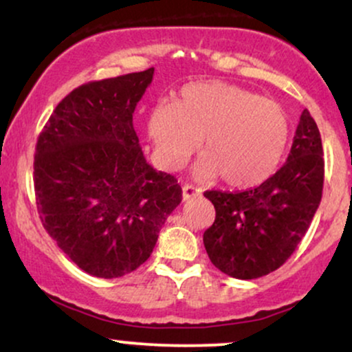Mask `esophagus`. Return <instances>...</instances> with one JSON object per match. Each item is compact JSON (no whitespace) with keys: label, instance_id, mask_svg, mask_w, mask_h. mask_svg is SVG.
Here are the masks:
<instances>
[{"label":"esophagus","instance_id":"obj_1","mask_svg":"<svg viewBox=\"0 0 352 352\" xmlns=\"http://www.w3.org/2000/svg\"><path fill=\"white\" fill-rule=\"evenodd\" d=\"M202 194V189L201 188H196V186L192 184H184L183 186V197L184 201H189V199H194L197 196H201Z\"/></svg>","mask_w":352,"mask_h":352}]
</instances>
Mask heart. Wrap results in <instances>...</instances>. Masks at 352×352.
Instances as JSON below:
<instances>
[{
	"mask_svg": "<svg viewBox=\"0 0 352 352\" xmlns=\"http://www.w3.org/2000/svg\"><path fill=\"white\" fill-rule=\"evenodd\" d=\"M289 117L279 104L240 86L206 81L189 85L176 102L156 104L148 132L164 168L177 169L204 137L199 177L233 188L259 184L274 171L289 140Z\"/></svg>",
	"mask_w": 352,
	"mask_h": 352,
	"instance_id": "heart-1",
	"label": "heart"
}]
</instances>
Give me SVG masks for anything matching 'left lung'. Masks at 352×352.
Segmentation results:
<instances>
[{"label":"left lung","instance_id":"1","mask_svg":"<svg viewBox=\"0 0 352 352\" xmlns=\"http://www.w3.org/2000/svg\"><path fill=\"white\" fill-rule=\"evenodd\" d=\"M324 160L320 130L303 109L284 166L258 188L206 190L215 222L204 233L212 264L235 279H256L280 267L305 236L320 201Z\"/></svg>","mask_w":352,"mask_h":352}]
</instances>
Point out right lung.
I'll return each mask as SVG.
<instances>
[{"label": "right lung", "instance_id": "1", "mask_svg": "<svg viewBox=\"0 0 352 352\" xmlns=\"http://www.w3.org/2000/svg\"><path fill=\"white\" fill-rule=\"evenodd\" d=\"M155 68L78 86L37 138L34 189L47 233L78 267L114 279L150 258L183 189L146 163L133 111Z\"/></svg>", "mask_w": 352, "mask_h": 352}]
</instances>
